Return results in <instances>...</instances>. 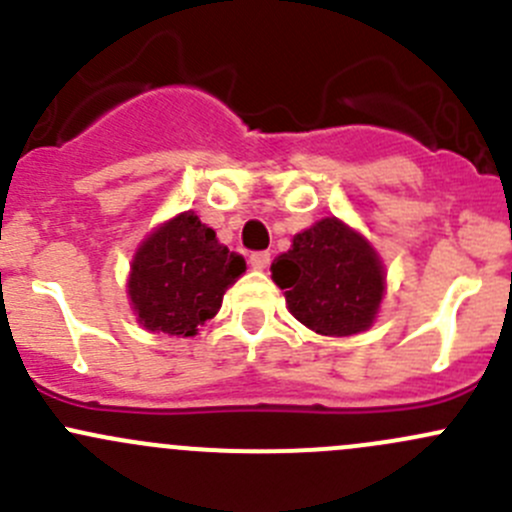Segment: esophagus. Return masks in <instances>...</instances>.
<instances>
[{"instance_id":"34e87169","label":"esophagus","mask_w":512,"mask_h":512,"mask_svg":"<svg viewBox=\"0 0 512 512\" xmlns=\"http://www.w3.org/2000/svg\"><path fill=\"white\" fill-rule=\"evenodd\" d=\"M272 262V255L270 252H252L250 255V265L255 267V270H267Z\"/></svg>"}]
</instances>
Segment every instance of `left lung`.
Listing matches in <instances>:
<instances>
[{
  "label": "left lung",
  "mask_w": 512,
  "mask_h": 512,
  "mask_svg": "<svg viewBox=\"0 0 512 512\" xmlns=\"http://www.w3.org/2000/svg\"><path fill=\"white\" fill-rule=\"evenodd\" d=\"M294 319L324 337H352L371 327L384 297V270L369 242L337 218H324L272 262Z\"/></svg>",
  "instance_id": "8db88e82"
}]
</instances>
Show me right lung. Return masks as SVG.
Masks as SVG:
<instances>
[{
    "mask_svg": "<svg viewBox=\"0 0 512 512\" xmlns=\"http://www.w3.org/2000/svg\"><path fill=\"white\" fill-rule=\"evenodd\" d=\"M245 272V260L220 245L195 213L160 225L138 247L128 294L138 322L151 332L193 337L218 314L223 294Z\"/></svg>",
    "mask_w": 512,
    "mask_h": 512,
    "instance_id": "right-lung-1",
    "label": "right lung"
}]
</instances>
